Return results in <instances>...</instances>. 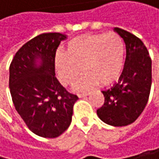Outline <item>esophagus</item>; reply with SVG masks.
I'll use <instances>...</instances> for the list:
<instances>
[{
  "mask_svg": "<svg viewBox=\"0 0 159 159\" xmlns=\"http://www.w3.org/2000/svg\"><path fill=\"white\" fill-rule=\"evenodd\" d=\"M87 95H89V93H79V94H78V97H79V98H82V97H85V96H87Z\"/></svg>",
  "mask_w": 159,
  "mask_h": 159,
  "instance_id": "esophagus-1",
  "label": "esophagus"
}]
</instances>
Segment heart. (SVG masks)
<instances>
[{
    "label": "heart",
    "instance_id": "b5f03b06",
    "mask_svg": "<svg viewBox=\"0 0 159 159\" xmlns=\"http://www.w3.org/2000/svg\"><path fill=\"white\" fill-rule=\"evenodd\" d=\"M125 56V44L116 33L82 35L70 40L65 52L55 58V70L61 83L70 86L85 71L75 89L87 90L99 83L107 86L119 77Z\"/></svg>",
    "mask_w": 159,
    "mask_h": 159
}]
</instances>
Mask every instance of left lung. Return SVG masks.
Wrapping results in <instances>:
<instances>
[{"mask_svg": "<svg viewBox=\"0 0 159 159\" xmlns=\"http://www.w3.org/2000/svg\"><path fill=\"white\" fill-rule=\"evenodd\" d=\"M113 30L126 45L123 71L111 89L102 90L104 105L98 117L108 125L122 127L132 124L145 109L152 86V60L143 42L118 27Z\"/></svg>", "mask_w": 159, "mask_h": 159, "instance_id": "left-lung-1", "label": "left lung"}]
</instances>
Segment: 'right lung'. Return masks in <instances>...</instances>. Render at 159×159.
<instances>
[{
  "instance_id": "add662e5",
  "label": "right lung",
  "mask_w": 159,
  "mask_h": 159,
  "mask_svg": "<svg viewBox=\"0 0 159 159\" xmlns=\"http://www.w3.org/2000/svg\"><path fill=\"white\" fill-rule=\"evenodd\" d=\"M62 33H44L17 51L9 66V89L14 107L35 134L55 138L71 123L78 100L55 77V53Z\"/></svg>"
}]
</instances>
